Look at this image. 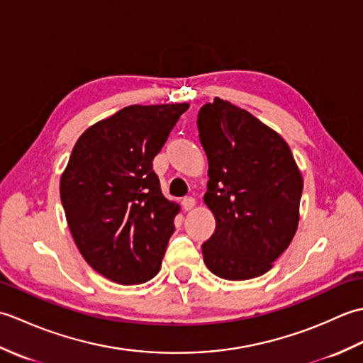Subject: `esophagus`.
I'll list each match as a JSON object with an SVG mask.
<instances>
[{
    "mask_svg": "<svg viewBox=\"0 0 363 363\" xmlns=\"http://www.w3.org/2000/svg\"><path fill=\"white\" fill-rule=\"evenodd\" d=\"M181 204H182V207H184V209H186V211L194 209V206H195V198H194V196H186V198H182Z\"/></svg>",
    "mask_w": 363,
    "mask_h": 363,
    "instance_id": "34e87169",
    "label": "esophagus"
}]
</instances>
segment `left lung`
Masks as SVG:
<instances>
[{
    "label": "left lung",
    "mask_w": 363,
    "mask_h": 363,
    "mask_svg": "<svg viewBox=\"0 0 363 363\" xmlns=\"http://www.w3.org/2000/svg\"><path fill=\"white\" fill-rule=\"evenodd\" d=\"M196 123L209 160L204 203L215 217L204 264L228 281L262 276L296 233L303 176L284 138L245 109L215 98Z\"/></svg>",
    "instance_id": "1"
}]
</instances>
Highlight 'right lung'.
Returning a JSON list of instances; mask_svg holds the SVG:
<instances>
[{"instance_id":"1","label":"right lung","mask_w":363,"mask_h":363,"mask_svg":"<svg viewBox=\"0 0 363 363\" xmlns=\"http://www.w3.org/2000/svg\"><path fill=\"white\" fill-rule=\"evenodd\" d=\"M187 109L128 106L74 145L60 201L82 257L107 279L143 284L160 269L179 206L162 195L152 159Z\"/></svg>"}]
</instances>
